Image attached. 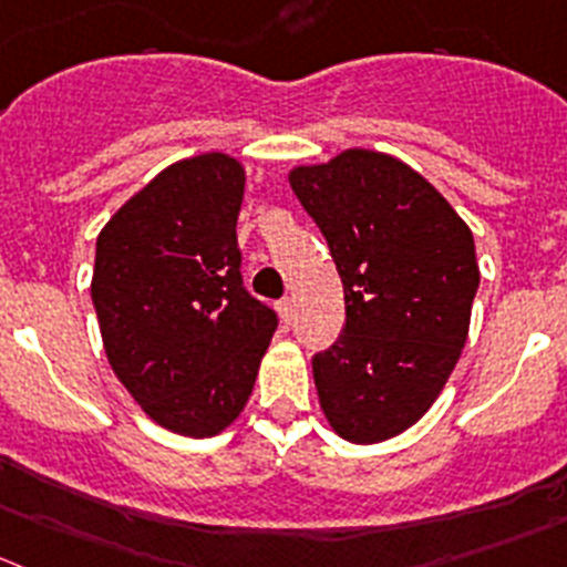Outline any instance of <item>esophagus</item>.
<instances>
[{
    "label": "esophagus",
    "mask_w": 567,
    "mask_h": 567,
    "mask_svg": "<svg viewBox=\"0 0 567 567\" xmlns=\"http://www.w3.org/2000/svg\"><path fill=\"white\" fill-rule=\"evenodd\" d=\"M278 315H280V320L287 322V326L295 320V303H292V298H284V300H280V303H278Z\"/></svg>",
    "instance_id": "esophagus-1"
}]
</instances>
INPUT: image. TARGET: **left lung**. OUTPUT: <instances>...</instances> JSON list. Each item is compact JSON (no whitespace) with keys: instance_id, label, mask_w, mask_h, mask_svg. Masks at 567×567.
Returning <instances> with one entry per match:
<instances>
[{"instance_id":"left-lung-1","label":"left lung","mask_w":567,"mask_h":567,"mask_svg":"<svg viewBox=\"0 0 567 567\" xmlns=\"http://www.w3.org/2000/svg\"><path fill=\"white\" fill-rule=\"evenodd\" d=\"M289 183L344 289L342 333L311 359L320 406L342 440H390L429 412L465 348L473 234L420 172L373 150L295 166Z\"/></svg>"}]
</instances>
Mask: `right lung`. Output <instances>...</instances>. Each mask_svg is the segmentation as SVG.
Wrapping results in <instances>:
<instances>
[{
    "mask_svg": "<svg viewBox=\"0 0 567 567\" xmlns=\"http://www.w3.org/2000/svg\"><path fill=\"white\" fill-rule=\"evenodd\" d=\"M245 169L225 153L177 161L96 236L91 300L116 379L183 436L228 429L278 317L241 287Z\"/></svg>",
    "mask_w": 567,
    "mask_h": 567,
    "instance_id": "right-lung-1",
    "label": "right lung"
}]
</instances>
